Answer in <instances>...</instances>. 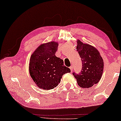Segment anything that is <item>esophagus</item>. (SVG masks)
Returning <instances> with one entry per match:
<instances>
[{
    "label": "esophagus",
    "instance_id": "34e87169",
    "mask_svg": "<svg viewBox=\"0 0 121 121\" xmlns=\"http://www.w3.org/2000/svg\"><path fill=\"white\" fill-rule=\"evenodd\" d=\"M70 70H71V72H72L73 70V65H72V66H71L70 67Z\"/></svg>",
    "mask_w": 121,
    "mask_h": 121
}]
</instances>
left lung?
<instances>
[{"label":"left lung","instance_id":"obj_1","mask_svg":"<svg viewBox=\"0 0 121 121\" xmlns=\"http://www.w3.org/2000/svg\"><path fill=\"white\" fill-rule=\"evenodd\" d=\"M77 50L82 58V67L79 74L73 73L80 87L88 88L99 82L104 68V60L96 48L77 39Z\"/></svg>","mask_w":121,"mask_h":121}]
</instances>
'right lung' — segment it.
<instances>
[{
	"label": "right lung",
	"mask_w": 121,
	"mask_h": 121,
	"mask_svg": "<svg viewBox=\"0 0 121 121\" xmlns=\"http://www.w3.org/2000/svg\"><path fill=\"white\" fill-rule=\"evenodd\" d=\"M58 43L51 41L41 44L31 55L29 64L30 77L38 87L51 90L59 84L63 75L70 72L63 60L55 53Z\"/></svg>",
	"instance_id": "1"
}]
</instances>
